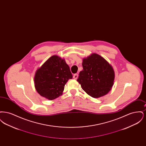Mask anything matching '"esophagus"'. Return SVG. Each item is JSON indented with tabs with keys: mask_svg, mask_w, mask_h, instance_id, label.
<instances>
[{
	"mask_svg": "<svg viewBox=\"0 0 146 146\" xmlns=\"http://www.w3.org/2000/svg\"><path fill=\"white\" fill-rule=\"evenodd\" d=\"M78 78V75L77 74H75L74 76H73V78L74 79H77V78Z\"/></svg>",
	"mask_w": 146,
	"mask_h": 146,
	"instance_id": "esophagus-1",
	"label": "esophagus"
}]
</instances>
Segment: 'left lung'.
Wrapping results in <instances>:
<instances>
[{
	"instance_id": "1",
	"label": "left lung",
	"mask_w": 146,
	"mask_h": 146,
	"mask_svg": "<svg viewBox=\"0 0 146 146\" xmlns=\"http://www.w3.org/2000/svg\"><path fill=\"white\" fill-rule=\"evenodd\" d=\"M83 70L77 81L86 93L94 98L107 94L111 90L115 78L111 65L104 57L93 53L83 60Z\"/></svg>"
}]
</instances>
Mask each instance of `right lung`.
<instances>
[{"label":"right lung","instance_id":"right-lung-1","mask_svg":"<svg viewBox=\"0 0 146 146\" xmlns=\"http://www.w3.org/2000/svg\"><path fill=\"white\" fill-rule=\"evenodd\" d=\"M72 78L65 60L58 56H52L36 70L35 88L41 96L52 100L62 95L65 84Z\"/></svg>","mask_w":146,"mask_h":146}]
</instances>
